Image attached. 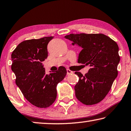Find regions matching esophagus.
<instances>
[{"mask_svg": "<svg viewBox=\"0 0 131 131\" xmlns=\"http://www.w3.org/2000/svg\"><path fill=\"white\" fill-rule=\"evenodd\" d=\"M66 71H67V74H68H68H70L73 73V72H72V70H69V69H67V70H66Z\"/></svg>", "mask_w": 131, "mask_h": 131, "instance_id": "esophagus-1", "label": "esophagus"}]
</instances>
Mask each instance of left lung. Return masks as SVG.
Instances as JSON below:
<instances>
[{
    "mask_svg": "<svg viewBox=\"0 0 131 131\" xmlns=\"http://www.w3.org/2000/svg\"><path fill=\"white\" fill-rule=\"evenodd\" d=\"M65 38L80 48L78 63L91 67L84 76L75 72L79 78L74 86L76 98L86 105L100 102L118 75L120 57L117 43L103 34H70Z\"/></svg>",
    "mask_w": 131,
    "mask_h": 131,
    "instance_id": "left-lung-1",
    "label": "left lung"
}]
</instances>
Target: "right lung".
<instances>
[{
	"instance_id": "right-lung-1",
	"label": "right lung",
	"mask_w": 131,
	"mask_h": 131,
	"mask_svg": "<svg viewBox=\"0 0 131 131\" xmlns=\"http://www.w3.org/2000/svg\"><path fill=\"white\" fill-rule=\"evenodd\" d=\"M53 37L31 39L20 43L12 53V70L16 83L32 105L47 108L52 104L57 95V86L67 72L60 66L55 72L45 74L42 62L48 57L47 45Z\"/></svg>"
}]
</instances>
